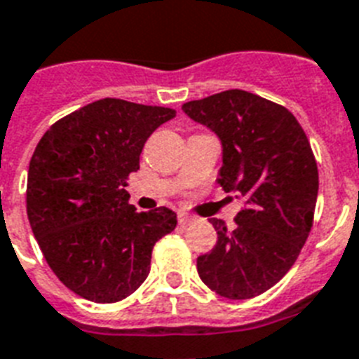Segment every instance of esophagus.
<instances>
[{
  "instance_id": "1",
  "label": "esophagus",
  "mask_w": 359,
  "mask_h": 359,
  "mask_svg": "<svg viewBox=\"0 0 359 359\" xmlns=\"http://www.w3.org/2000/svg\"><path fill=\"white\" fill-rule=\"evenodd\" d=\"M194 222H195V217L188 215V213H184V212H180V213H179V224H180V226L194 224Z\"/></svg>"
}]
</instances>
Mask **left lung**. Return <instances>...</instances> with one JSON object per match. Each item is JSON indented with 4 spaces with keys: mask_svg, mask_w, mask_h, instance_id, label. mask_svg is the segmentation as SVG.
Instances as JSON below:
<instances>
[{
    "mask_svg": "<svg viewBox=\"0 0 359 359\" xmlns=\"http://www.w3.org/2000/svg\"><path fill=\"white\" fill-rule=\"evenodd\" d=\"M182 111L221 140L217 184L245 201L231 230L212 219L217 245L197 257L198 277L219 296L250 299L290 270L312 228L319 179L309 138L283 105L241 89Z\"/></svg>",
    "mask_w": 359,
    "mask_h": 359,
    "instance_id": "obj_1",
    "label": "left lung"
}]
</instances>
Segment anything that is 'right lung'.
<instances>
[{"mask_svg":"<svg viewBox=\"0 0 359 359\" xmlns=\"http://www.w3.org/2000/svg\"><path fill=\"white\" fill-rule=\"evenodd\" d=\"M175 111L102 98L41 137L29 164L27 215L60 281L95 303L131 296L158 239L175 230L170 208L137 212L126 191L146 140Z\"/></svg>","mask_w":359,"mask_h":359,"instance_id":"obj_1","label":"right lung"}]
</instances>
